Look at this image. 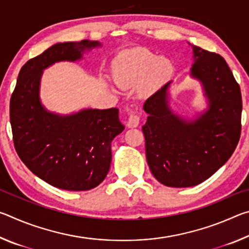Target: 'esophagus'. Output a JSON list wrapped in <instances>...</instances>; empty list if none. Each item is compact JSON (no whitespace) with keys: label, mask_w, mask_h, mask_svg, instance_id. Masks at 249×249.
<instances>
[{"label":"esophagus","mask_w":249,"mask_h":249,"mask_svg":"<svg viewBox=\"0 0 249 249\" xmlns=\"http://www.w3.org/2000/svg\"><path fill=\"white\" fill-rule=\"evenodd\" d=\"M138 125H140V115H137L136 113L133 112L128 117L127 126L129 128H134V127H137Z\"/></svg>","instance_id":"obj_1"}]
</instances>
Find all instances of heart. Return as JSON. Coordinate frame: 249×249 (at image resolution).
<instances>
[{
    "label": "heart",
    "mask_w": 249,
    "mask_h": 249,
    "mask_svg": "<svg viewBox=\"0 0 249 249\" xmlns=\"http://www.w3.org/2000/svg\"><path fill=\"white\" fill-rule=\"evenodd\" d=\"M174 72V66L166 58H159L155 53L140 50L128 53L116 61L114 78L120 86L134 87L142 83L145 93H151L165 84Z\"/></svg>",
    "instance_id": "b5f03b06"
}]
</instances>
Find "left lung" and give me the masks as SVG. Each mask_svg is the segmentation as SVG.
Returning a JSON list of instances; mask_svg holds the SVG:
<instances>
[{
	"label": "left lung",
	"instance_id": "left-lung-1",
	"mask_svg": "<svg viewBox=\"0 0 249 249\" xmlns=\"http://www.w3.org/2000/svg\"><path fill=\"white\" fill-rule=\"evenodd\" d=\"M190 75L203 87L209 107L187 121L169 107L168 82L146 100L142 133L151 174L167 187H193L220 169L241 137V88L224 58L196 46Z\"/></svg>",
	"mask_w": 249,
	"mask_h": 249
}]
</instances>
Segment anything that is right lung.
I'll return each mask as SVG.
<instances>
[{
    "instance_id": "add662e5",
    "label": "right lung",
    "mask_w": 249,
    "mask_h": 249,
    "mask_svg": "<svg viewBox=\"0 0 249 249\" xmlns=\"http://www.w3.org/2000/svg\"><path fill=\"white\" fill-rule=\"evenodd\" d=\"M95 40L58 43L25 64L10 102L16 153L41 180L69 191H86L102 182L112 160L111 142L124 130L119 109L86 108L60 115L44 107L39 98L44 69L59 61H77Z\"/></svg>"
}]
</instances>
